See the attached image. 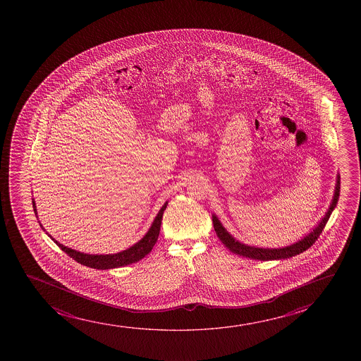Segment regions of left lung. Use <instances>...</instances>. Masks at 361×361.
Instances as JSON below:
<instances>
[{"mask_svg":"<svg viewBox=\"0 0 361 361\" xmlns=\"http://www.w3.org/2000/svg\"><path fill=\"white\" fill-rule=\"evenodd\" d=\"M339 192H341V176L338 175L336 178V192H334V197L331 201V207L326 213L324 218L322 219L321 223L318 224L316 229H313V232L310 233L308 235L301 239L300 242L296 244H292L290 247H280V249H264V247H249L243 243L238 242L234 238L229 234V233L223 228L221 222L218 221L216 216H213V227L214 231L217 233L219 240L226 245V247L231 250V252L240 255V257H249V259H255V260H262V262H267V260H279V259H287V257H295L301 252H306L308 247H311L317 239L321 235L322 231L326 227L328 219L331 217L333 209L338 203L339 200Z\"/></svg>","mask_w":361,"mask_h":361,"instance_id":"8db88e82","label":"left lung"}]
</instances>
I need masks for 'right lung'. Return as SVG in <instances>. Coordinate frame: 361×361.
I'll return each instance as SVG.
<instances>
[{"mask_svg":"<svg viewBox=\"0 0 361 361\" xmlns=\"http://www.w3.org/2000/svg\"><path fill=\"white\" fill-rule=\"evenodd\" d=\"M32 202H33V209H35V216H37L35 201H32ZM166 204H168V202L165 203L161 209L159 211L158 216L154 219L152 227L149 229L148 233L144 235L143 239L139 240L137 244H134L133 247H130L127 250H123V252H117V254L90 255V254L76 252V250H73L70 247H64L63 244L56 242L53 238L51 239L54 240V243H56V245L63 252H66L70 257H73L75 262H80L81 265H85V267H92V269H97V270H106V269H114V267L129 265V264L142 260L145 255H148L149 252H152L155 243L158 240L161 219H163L164 211L166 208ZM37 218H38V216H37ZM40 227H42V224H40ZM42 229H44V228L42 227Z\"/></svg>","mask_w":361,"mask_h":361,"instance_id":"1","label":"right lung"}]
</instances>
